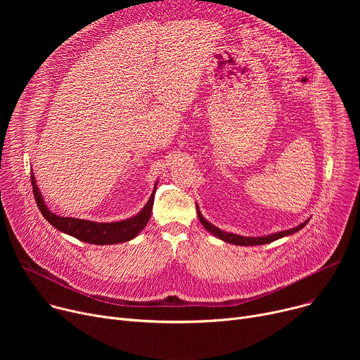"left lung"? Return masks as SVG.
Here are the masks:
<instances>
[{
  "label": "left lung",
  "instance_id": "1",
  "mask_svg": "<svg viewBox=\"0 0 360 360\" xmlns=\"http://www.w3.org/2000/svg\"><path fill=\"white\" fill-rule=\"evenodd\" d=\"M197 214H198V219H200L201 224H202L204 228H205L207 231H209L210 233H213V235L217 236L219 239H223V240H226V242L235 243V245H243V247H247V245H264V243L273 242V240H276V239H280V238H283V236H288V235H292V233L300 231V229L304 228V226L308 223V220H307V221H304L302 224L296 226V228H293V229H289V231H285V232H278V233H273V235H269V236H262V238H247V236H239V235H235V233L223 232V231H220L219 228H216V226H213L212 223L207 221L198 210H197Z\"/></svg>",
  "mask_w": 360,
  "mask_h": 360
}]
</instances>
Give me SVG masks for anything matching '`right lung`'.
Returning a JSON list of instances; mask_svg holds the SVG:
<instances>
[{"label": "right lung", "mask_w": 360, "mask_h": 360, "mask_svg": "<svg viewBox=\"0 0 360 360\" xmlns=\"http://www.w3.org/2000/svg\"><path fill=\"white\" fill-rule=\"evenodd\" d=\"M30 181H32L36 204L39 207L44 217L58 231L77 238L79 240L94 243V245L120 243V242H127V240H131L132 238H136L141 232V229L146 228V224L151 216V209H153L155 193H156V185H158L156 182L153 194H151L148 202L137 216L122 221H115V223H93L89 220L74 219V217H61L49 212V209L42 200L39 190H37L33 174L30 175Z\"/></svg>", "instance_id": "1"}]
</instances>
